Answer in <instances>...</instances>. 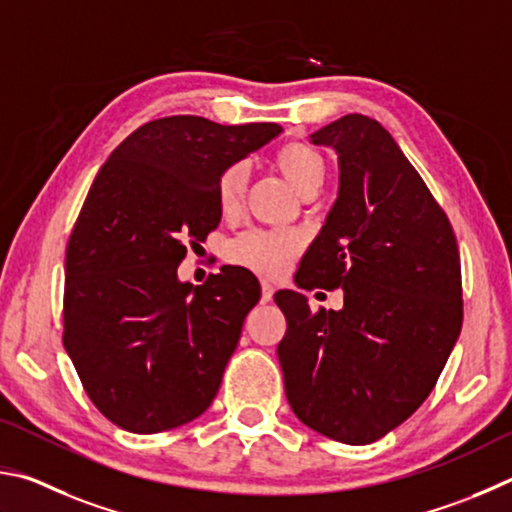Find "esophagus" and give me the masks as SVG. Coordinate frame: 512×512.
Here are the masks:
<instances>
[{"label":"esophagus","instance_id":"obj_1","mask_svg":"<svg viewBox=\"0 0 512 512\" xmlns=\"http://www.w3.org/2000/svg\"><path fill=\"white\" fill-rule=\"evenodd\" d=\"M261 292H263V301H272L274 285L270 281H261Z\"/></svg>","mask_w":512,"mask_h":512}]
</instances>
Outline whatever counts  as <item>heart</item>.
Segmentation results:
<instances>
[{"instance_id": "obj_1", "label": "heart", "mask_w": 512, "mask_h": 512, "mask_svg": "<svg viewBox=\"0 0 512 512\" xmlns=\"http://www.w3.org/2000/svg\"><path fill=\"white\" fill-rule=\"evenodd\" d=\"M274 164L303 197L315 195L319 191L328 170L321 152L299 141L285 143V146L276 150ZM247 179L249 168L245 161H236V164L222 170L218 186H215V197H218V206L224 213L238 211L242 197H245ZM299 251L301 238L297 233L249 229L229 242L227 258L233 265H240L256 274L281 276Z\"/></svg>"}]
</instances>
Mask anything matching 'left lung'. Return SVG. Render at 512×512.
Segmentation results:
<instances>
[{
	"mask_svg": "<svg viewBox=\"0 0 512 512\" xmlns=\"http://www.w3.org/2000/svg\"><path fill=\"white\" fill-rule=\"evenodd\" d=\"M339 155V195L301 258L303 290L344 292L342 310L312 312L279 290L288 319L279 362L303 425L366 445L432 393L463 324L459 245L441 204L382 125L346 114L312 134Z\"/></svg>",
	"mask_w": 512,
	"mask_h": 512,
	"instance_id": "obj_1",
	"label": "left lung"
}]
</instances>
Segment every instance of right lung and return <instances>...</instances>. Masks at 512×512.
<instances>
[{"instance_id": "add662e5", "label": "right lung", "mask_w": 512, "mask_h": 512, "mask_svg": "<svg viewBox=\"0 0 512 512\" xmlns=\"http://www.w3.org/2000/svg\"><path fill=\"white\" fill-rule=\"evenodd\" d=\"M281 132L202 116L143 123L98 170L65 256L62 344L94 407L134 434L204 414L247 312L256 276L222 267L202 285L177 267L218 227V177Z\"/></svg>"}]
</instances>
